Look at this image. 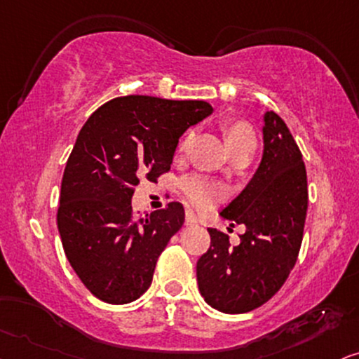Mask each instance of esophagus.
I'll use <instances>...</instances> for the list:
<instances>
[{
    "instance_id": "obj_1",
    "label": "esophagus",
    "mask_w": 359,
    "mask_h": 359,
    "mask_svg": "<svg viewBox=\"0 0 359 359\" xmlns=\"http://www.w3.org/2000/svg\"><path fill=\"white\" fill-rule=\"evenodd\" d=\"M198 224V219H197V215H195L194 212H190V210H187V213H185V225H197Z\"/></svg>"
}]
</instances>
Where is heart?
<instances>
[{"label":"heart","instance_id":"1","mask_svg":"<svg viewBox=\"0 0 359 359\" xmlns=\"http://www.w3.org/2000/svg\"><path fill=\"white\" fill-rule=\"evenodd\" d=\"M222 133H224L225 144L229 147L230 154H235L242 149L255 147L257 140L255 134L250 124L240 119H229L222 124ZM190 144V133L184 134L182 139L177 144V152H185ZM185 201L195 208L207 210L213 205H217L224 198V187L215 180L208 179L203 175H190L180 182Z\"/></svg>","mask_w":359,"mask_h":359}]
</instances>
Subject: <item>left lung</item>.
Returning <instances> with one entry per match:
<instances>
[{
	"instance_id": "left-lung-1",
	"label": "left lung",
	"mask_w": 359,
	"mask_h": 359,
	"mask_svg": "<svg viewBox=\"0 0 359 359\" xmlns=\"http://www.w3.org/2000/svg\"><path fill=\"white\" fill-rule=\"evenodd\" d=\"M308 208L306 169L292 133L273 111L265 114L260 165L220 215L247 226L240 243L208 229L210 247L197 262L202 297L222 313H247L270 300L300 252Z\"/></svg>"
}]
</instances>
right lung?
<instances>
[{
  "label": "right lung",
  "mask_w": 359,
  "mask_h": 359,
  "mask_svg": "<svg viewBox=\"0 0 359 359\" xmlns=\"http://www.w3.org/2000/svg\"><path fill=\"white\" fill-rule=\"evenodd\" d=\"M212 111L205 101L124 96L102 104L81 129L62 175L57 229L71 266L99 300L124 305L151 287L185 212L170 202L135 219L134 190L170 170L180 135Z\"/></svg>",
  "instance_id": "add662e5"
}]
</instances>
